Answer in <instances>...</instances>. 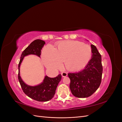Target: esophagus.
I'll use <instances>...</instances> for the list:
<instances>
[{"mask_svg":"<svg viewBox=\"0 0 122 122\" xmlns=\"http://www.w3.org/2000/svg\"><path fill=\"white\" fill-rule=\"evenodd\" d=\"M61 76H62V77H66V76H67L68 75V74H67V72H64L61 73Z\"/></svg>","mask_w":122,"mask_h":122,"instance_id":"34e87169","label":"esophagus"}]
</instances>
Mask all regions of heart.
Masks as SVG:
<instances>
[{
    "label": "heart",
    "mask_w": 122,
    "mask_h": 122,
    "mask_svg": "<svg viewBox=\"0 0 122 122\" xmlns=\"http://www.w3.org/2000/svg\"><path fill=\"white\" fill-rule=\"evenodd\" d=\"M91 47L77 41H67L58 44L57 48L48 44L43 50V60L47 68L61 69L65 61L67 67L76 70L86 66L92 56Z\"/></svg>",
    "instance_id": "1"
}]
</instances>
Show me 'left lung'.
I'll use <instances>...</instances> for the list:
<instances>
[{
  "mask_svg": "<svg viewBox=\"0 0 122 122\" xmlns=\"http://www.w3.org/2000/svg\"><path fill=\"white\" fill-rule=\"evenodd\" d=\"M91 48L92 58L84 69L68 73L70 90L77 98L90 97L97 91L101 82L103 72L101 55L95 46L91 45Z\"/></svg>",
  "mask_w": 122,
  "mask_h": 122,
  "instance_id": "obj_1",
  "label": "left lung"
}]
</instances>
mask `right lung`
I'll return each mask as SVG.
<instances>
[{"mask_svg": "<svg viewBox=\"0 0 122 122\" xmlns=\"http://www.w3.org/2000/svg\"><path fill=\"white\" fill-rule=\"evenodd\" d=\"M45 44V41L40 39L36 40L31 42L22 53L18 65V80L23 92L29 98L40 102L49 101L54 97L58 83L61 79V74H59L54 78H50L45 76L41 83L36 86H30L26 84L21 79L20 67L24 57L28 55L34 54L40 57L41 50Z\"/></svg>", "mask_w": 122, "mask_h": 122, "instance_id": "add662e5", "label": "right lung"}]
</instances>
